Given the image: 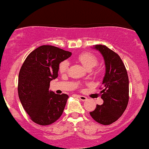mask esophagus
<instances>
[{"label": "esophagus", "instance_id": "34e87169", "mask_svg": "<svg viewBox=\"0 0 149 149\" xmlns=\"http://www.w3.org/2000/svg\"><path fill=\"white\" fill-rule=\"evenodd\" d=\"M78 97H79V99L81 101H83V102H84V101H86L87 100H88V98H87L86 97H85V96H83V95H79V96H78Z\"/></svg>", "mask_w": 149, "mask_h": 149}]
</instances>
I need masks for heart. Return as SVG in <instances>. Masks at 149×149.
I'll use <instances>...</instances> for the list:
<instances>
[{"mask_svg":"<svg viewBox=\"0 0 149 149\" xmlns=\"http://www.w3.org/2000/svg\"><path fill=\"white\" fill-rule=\"evenodd\" d=\"M78 60L81 63L85 68L91 69L95 67L98 63L97 58L94 54L89 52H83L78 55ZM69 67V62L65 60L61 61L59 66V71L60 73H65Z\"/></svg>","mask_w":149,"mask_h":149,"instance_id":"obj_1","label":"heart"}]
</instances>
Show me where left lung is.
<instances>
[{
    "instance_id": "8db88e82",
    "label": "left lung",
    "mask_w": 149,
    "mask_h": 149,
    "mask_svg": "<svg viewBox=\"0 0 149 149\" xmlns=\"http://www.w3.org/2000/svg\"><path fill=\"white\" fill-rule=\"evenodd\" d=\"M102 54L106 72L101 91L104 103L97 105L90 114L99 123L107 125L116 122L123 115L129 101V79L125 66L118 54L106 45L93 47Z\"/></svg>"
}]
</instances>
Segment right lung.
Listing matches in <instances>:
<instances>
[{"label": "right lung", "instance_id": "right-lung-1", "mask_svg": "<svg viewBox=\"0 0 149 149\" xmlns=\"http://www.w3.org/2000/svg\"><path fill=\"white\" fill-rule=\"evenodd\" d=\"M71 52L52 45L37 47L27 56L19 73L18 95L31 119L48 125L60 118L69 96L49 91V83L58 76L61 61Z\"/></svg>", "mask_w": 149, "mask_h": 149}]
</instances>
